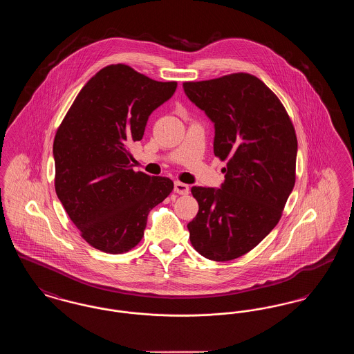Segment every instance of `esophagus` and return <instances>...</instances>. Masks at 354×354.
<instances>
[{
    "mask_svg": "<svg viewBox=\"0 0 354 354\" xmlns=\"http://www.w3.org/2000/svg\"><path fill=\"white\" fill-rule=\"evenodd\" d=\"M174 191H175L176 194H179V195H187V194L189 192V187L185 185V183H182V182H175Z\"/></svg>",
    "mask_w": 354,
    "mask_h": 354,
    "instance_id": "1",
    "label": "esophagus"
}]
</instances>
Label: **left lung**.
Listing matches in <instances>:
<instances>
[{"instance_id": "obj_1", "label": "left lung", "mask_w": 354, "mask_h": 354, "mask_svg": "<svg viewBox=\"0 0 354 354\" xmlns=\"http://www.w3.org/2000/svg\"><path fill=\"white\" fill-rule=\"evenodd\" d=\"M185 94L215 123L214 153L227 160L221 188L192 187L199 211L187 224L192 247L230 261L276 227L296 182L297 136L284 104L248 73L185 82Z\"/></svg>"}]
</instances>
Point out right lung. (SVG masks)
I'll use <instances>...</instances> for the list:
<instances>
[{"mask_svg":"<svg viewBox=\"0 0 354 354\" xmlns=\"http://www.w3.org/2000/svg\"><path fill=\"white\" fill-rule=\"evenodd\" d=\"M176 86L123 64L109 65L84 84L55 133L57 196L95 250L111 254L133 250L149 212L174 189L169 178L134 171L129 147L143 138L150 114Z\"/></svg>","mask_w":354,"mask_h":354,"instance_id":"add662e5","label":"right lung"}]
</instances>
